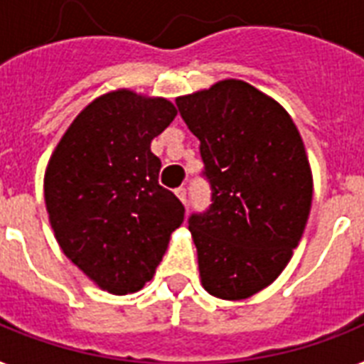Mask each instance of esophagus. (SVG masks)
<instances>
[{
    "label": "esophagus",
    "instance_id": "1",
    "mask_svg": "<svg viewBox=\"0 0 364 364\" xmlns=\"http://www.w3.org/2000/svg\"><path fill=\"white\" fill-rule=\"evenodd\" d=\"M176 194H177V198L181 200L183 204H187V188H185V187L176 188Z\"/></svg>",
    "mask_w": 364,
    "mask_h": 364
}]
</instances>
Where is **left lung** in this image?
<instances>
[{
  "label": "left lung",
  "instance_id": "obj_1",
  "mask_svg": "<svg viewBox=\"0 0 364 364\" xmlns=\"http://www.w3.org/2000/svg\"><path fill=\"white\" fill-rule=\"evenodd\" d=\"M176 104L211 188V204L188 217L202 285L217 299H247L282 274L304 232L314 193L304 143L287 111L243 81Z\"/></svg>",
  "mask_w": 364,
  "mask_h": 364
}]
</instances>
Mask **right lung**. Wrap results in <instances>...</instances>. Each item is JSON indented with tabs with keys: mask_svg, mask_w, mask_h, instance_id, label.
<instances>
[{
	"mask_svg": "<svg viewBox=\"0 0 364 364\" xmlns=\"http://www.w3.org/2000/svg\"><path fill=\"white\" fill-rule=\"evenodd\" d=\"M176 115L168 100L105 94L79 113L48 162L45 204L60 247L113 294L136 293L153 277L185 219L151 153Z\"/></svg>",
	"mask_w": 364,
	"mask_h": 364,
	"instance_id": "right-lung-1",
	"label": "right lung"
}]
</instances>
